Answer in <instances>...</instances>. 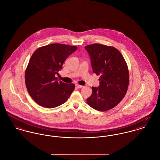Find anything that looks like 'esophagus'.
Returning a JSON list of instances; mask_svg holds the SVG:
<instances>
[{
    "instance_id": "34e87169",
    "label": "esophagus",
    "mask_w": 160,
    "mask_h": 160,
    "mask_svg": "<svg viewBox=\"0 0 160 160\" xmlns=\"http://www.w3.org/2000/svg\"><path fill=\"white\" fill-rule=\"evenodd\" d=\"M76 86L78 87V88H82V87H84L83 86H81V85L78 84H76Z\"/></svg>"
}]
</instances>
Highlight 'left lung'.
I'll use <instances>...</instances> for the list:
<instances>
[{
  "label": "left lung",
  "mask_w": 160,
  "mask_h": 160,
  "mask_svg": "<svg viewBox=\"0 0 160 160\" xmlns=\"http://www.w3.org/2000/svg\"><path fill=\"white\" fill-rule=\"evenodd\" d=\"M91 59L93 72L100 75V86L92 87L87 99L92 108L106 111L122 101L129 84V72L125 60L114 47L95 43L85 46Z\"/></svg>",
  "instance_id": "8db88e82"
}]
</instances>
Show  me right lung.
Instances as JSON below:
<instances>
[{
    "mask_svg": "<svg viewBox=\"0 0 160 160\" xmlns=\"http://www.w3.org/2000/svg\"><path fill=\"white\" fill-rule=\"evenodd\" d=\"M76 46L54 43L38 48L30 58L25 72L29 95L39 105L58 107L67 102L74 89V84L58 81L55 76Z\"/></svg>",
    "mask_w": 160,
    "mask_h": 160,
    "instance_id": "obj_1",
    "label": "right lung"
}]
</instances>
